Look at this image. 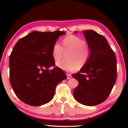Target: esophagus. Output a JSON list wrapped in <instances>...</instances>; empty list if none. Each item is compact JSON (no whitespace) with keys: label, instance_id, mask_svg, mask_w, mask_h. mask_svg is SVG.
Returning <instances> with one entry per match:
<instances>
[{"label":"esophagus","instance_id":"esophagus-1","mask_svg":"<svg viewBox=\"0 0 128 128\" xmlns=\"http://www.w3.org/2000/svg\"><path fill=\"white\" fill-rule=\"evenodd\" d=\"M72 78V76H71V74H67V78L68 79H70Z\"/></svg>","mask_w":128,"mask_h":128}]
</instances>
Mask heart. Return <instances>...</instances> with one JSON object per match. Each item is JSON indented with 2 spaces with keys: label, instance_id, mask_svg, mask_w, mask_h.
Wrapping results in <instances>:
<instances>
[{
  "label": "heart",
  "instance_id": "b5f03b06",
  "mask_svg": "<svg viewBox=\"0 0 128 128\" xmlns=\"http://www.w3.org/2000/svg\"><path fill=\"white\" fill-rule=\"evenodd\" d=\"M62 44V47L58 42H55L52 50L53 58L55 61H60L67 52V59L56 62L59 68L72 72L86 65L90 57L91 50L85 40L78 36L70 35L63 38Z\"/></svg>",
  "mask_w": 128,
  "mask_h": 128
}]
</instances>
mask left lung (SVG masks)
<instances>
[{
    "label": "left lung",
    "mask_w": 128,
    "mask_h": 128,
    "mask_svg": "<svg viewBox=\"0 0 128 128\" xmlns=\"http://www.w3.org/2000/svg\"><path fill=\"white\" fill-rule=\"evenodd\" d=\"M91 50L90 59L79 73L72 74L79 82L73 91L78 102L86 106L101 104L109 96L117 79L115 53L102 35L92 30H83Z\"/></svg>",
    "instance_id": "left-lung-1"
}]
</instances>
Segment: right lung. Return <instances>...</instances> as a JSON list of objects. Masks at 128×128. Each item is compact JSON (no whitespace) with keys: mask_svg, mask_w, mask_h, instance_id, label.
Segmentation results:
<instances>
[{"mask_svg":"<svg viewBox=\"0 0 128 128\" xmlns=\"http://www.w3.org/2000/svg\"><path fill=\"white\" fill-rule=\"evenodd\" d=\"M66 32L34 31L20 38L10 56V80L22 102L40 106L54 98L57 85L67 78L53 58V45ZM54 66L52 70L48 68Z\"/></svg>","mask_w":128,"mask_h":128,"instance_id":"add662e5","label":"right lung"}]
</instances>
